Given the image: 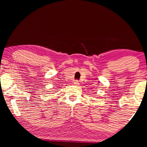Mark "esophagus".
<instances>
[{
	"mask_svg": "<svg viewBox=\"0 0 147 147\" xmlns=\"http://www.w3.org/2000/svg\"><path fill=\"white\" fill-rule=\"evenodd\" d=\"M74 85L78 86V85H79V84H80V83H79V82H78V80H76V81L74 82Z\"/></svg>",
	"mask_w": 147,
	"mask_h": 147,
	"instance_id": "obj_1",
	"label": "esophagus"
}]
</instances>
